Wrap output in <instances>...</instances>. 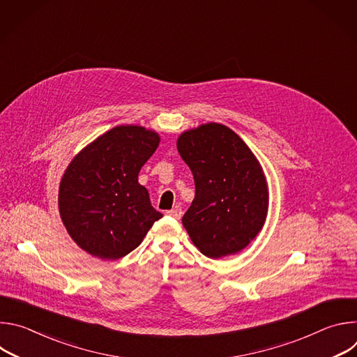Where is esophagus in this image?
Instances as JSON below:
<instances>
[{"label": "esophagus", "mask_w": 357, "mask_h": 357, "mask_svg": "<svg viewBox=\"0 0 357 357\" xmlns=\"http://www.w3.org/2000/svg\"><path fill=\"white\" fill-rule=\"evenodd\" d=\"M167 215H168L169 218H174V219H181V216H182V211H181V208H175V209L168 211V212H167Z\"/></svg>", "instance_id": "esophagus-1"}]
</instances>
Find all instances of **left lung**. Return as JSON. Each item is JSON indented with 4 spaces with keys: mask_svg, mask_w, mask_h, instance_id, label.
Here are the masks:
<instances>
[{
    "mask_svg": "<svg viewBox=\"0 0 357 357\" xmlns=\"http://www.w3.org/2000/svg\"><path fill=\"white\" fill-rule=\"evenodd\" d=\"M195 179V199L182 218L190 240L211 259L231 256L261 231L268 185L261 164L229 127L202 124L176 141Z\"/></svg>",
    "mask_w": 357,
    "mask_h": 357,
    "instance_id": "obj_1",
    "label": "left lung"
}]
</instances>
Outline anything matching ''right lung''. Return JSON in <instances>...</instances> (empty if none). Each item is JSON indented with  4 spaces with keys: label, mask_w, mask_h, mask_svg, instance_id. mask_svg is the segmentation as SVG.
I'll return each instance as SVG.
<instances>
[{
    "label": "right lung",
    "mask_w": 357,
    "mask_h": 357,
    "mask_svg": "<svg viewBox=\"0 0 357 357\" xmlns=\"http://www.w3.org/2000/svg\"><path fill=\"white\" fill-rule=\"evenodd\" d=\"M160 141L154 130L117 126L87 144L68 165L59 185V213L72 240L90 256H127L162 218L138 182Z\"/></svg>",
    "instance_id": "obj_1"
}]
</instances>
